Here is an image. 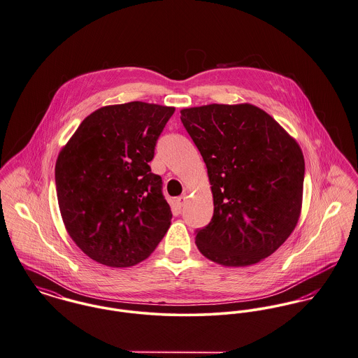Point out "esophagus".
<instances>
[{
	"instance_id": "34e87169",
	"label": "esophagus",
	"mask_w": 358,
	"mask_h": 358,
	"mask_svg": "<svg viewBox=\"0 0 358 358\" xmlns=\"http://www.w3.org/2000/svg\"><path fill=\"white\" fill-rule=\"evenodd\" d=\"M185 200H187V194H182V196L177 197V199H176V207H177L178 210H181V208L184 207V203H185Z\"/></svg>"
}]
</instances>
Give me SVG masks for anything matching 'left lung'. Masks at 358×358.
I'll use <instances>...</instances> for the list:
<instances>
[{
    "instance_id": "1",
    "label": "left lung",
    "mask_w": 358,
    "mask_h": 358,
    "mask_svg": "<svg viewBox=\"0 0 358 358\" xmlns=\"http://www.w3.org/2000/svg\"><path fill=\"white\" fill-rule=\"evenodd\" d=\"M199 148L213 197L210 224L196 245L223 266H250L273 254L292 234L303 201L304 157L271 115L252 104L181 109Z\"/></svg>"
}]
</instances>
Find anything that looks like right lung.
<instances>
[{
  "label": "right lung",
  "instance_id": "right-lung-1",
  "mask_svg": "<svg viewBox=\"0 0 358 358\" xmlns=\"http://www.w3.org/2000/svg\"><path fill=\"white\" fill-rule=\"evenodd\" d=\"M173 113L142 101L103 106L61 150L55 184L64 227L96 262L134 266L168 231L171 210L148 162Z\"/></svg>",
  "mask_w": 358,
  "mask_h": 358
}]
</instances>
